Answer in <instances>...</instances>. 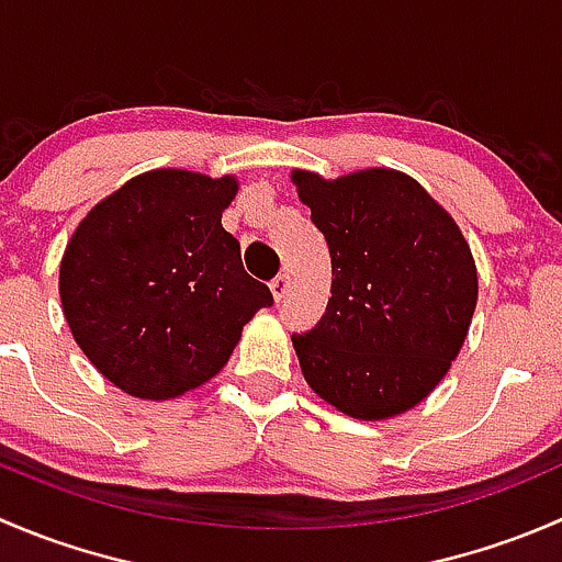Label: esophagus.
Returning a JSON list of instances; mask_svg holds the SVG:
<instances>
[{
	"mask_svg": "<svg viewBox=\"0 0 562 562\" xmlns=\"http://www.w3.org/2000/svg\"><path fill=\"white\" fill-rule=\"evenodd\" d=\"M288 285H291V280H288L285 274L274 277V280L269 282V288H271V296H274V302H282V299H285V293H288Z\"/></svg>",
	"mask_w": 562,
	"mask_h": 562,
	"instance_id": "esophagus-1",
	"label": "esophagus"
}]
</instances>
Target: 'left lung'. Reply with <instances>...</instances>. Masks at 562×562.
Returning a JSON list of instances; mask_svg holds the SVG:
<instances>
[{
	"label": "left lung",
	"instance_id": "1",
	"mask_svg": "<svg viewBox=\"0 0 562 562\" xmlns=\"http://www.w3.org/2000/svg\"><path fill=\"white\" fill-rule=\"evenodd\" d=\"M331 255V299L296 334L307 386L339 413L386 422L427 400L468 339L479 271L462 231L413 176L291 173Z\"/></svg>",
	"mask_w": 562,
	"mask_h": 562
}]
</instances>
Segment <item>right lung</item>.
Segmentation results:
<instances>
[{"instance_id": "add662e5", "label": "right lung", "mask_w": 562, "mask_h": 562, "mask_svg": "<svg viewBox=\"0 0 562 562\" xmlns=\"http://www.w3.org/2000/svg\"><path fill=\"white\" fill-rule=\"evenodd\" d=\"M236 176L155 168L89 209L59 263L61 313L100 375L166 402L212 381L274 304L241 266L223 212Z\"/></svg>"}]
</instances>
